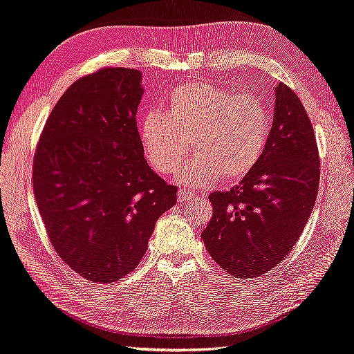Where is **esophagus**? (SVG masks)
<instances>
[{
  "instance_id": "obj_1",
  "label": "esophagus",
  "mask_w": 354,
  "mask_h": 354,
  "mask_svg": "<svg viewBox=\"0 0 354 354\" xmlns=\"http://www.w3.org/2000/svg\"><path fill=\"white\" fill-rule=\"evenodd\" d=\"M193 199V194L190 192L184 190V188H180V190L178 192V202L179 203H184V202H188Z\"/></svg>"
}]
</instances>
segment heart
<instances>
[{
	"instance_id": "1",
	"label": "heart",
	"mask_w": 354,
	"mask_h": 354,
	"mask_svg": "<svg viewBox=\"0 0 354 354\" xmlns=\"http://www.w3.org/2000/svg\"><path fill=\"white\" fill-rule=\"evenodd\" d=\"M138 136L158 174H174L193 145L196 155L178 171L179 183L207 185L218 178L232 184L250 174L264 153L270 116L257 96L197 81L171 90L167 114L146 113Z\"/></svg>"
}]
</instances>
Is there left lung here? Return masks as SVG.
Returning <instances> with one entry per match:
<instances>
[{
    "instance_id": "1",
    "label": "left lung",
    "mask_w": 354,
    "mask_h": 354,
    "mask_svg": "<svg viewBox=\"0 0 354 354\" xmlns=\"http://www.w3.org/2000/svg\"><path fill=\"white\" fill-rule=\"evenodd\" d=\"M319 157L314 128L292 90L274 87L268 142L250 174L231 192L209 194L212 218L205 248L235 277H257L283 261L314 209Z\"/></svg>"
}]
</instances>
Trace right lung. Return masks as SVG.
Segmentation results:
<instances>
[{
  "mask_svg": "<svg viewBox=\"0 0 354 354\" xmlns=\"http://www.w3.org/2000/svg\"><path fill=\"white\" fill-rule=\"evenodd\" d=\"M142 72L104 68L55 104L37 145L32 184L57 254L92 282L131 273L160 216L176 203L149 167L137 129Z\"/></svg>",
  "mask_w": 354,
  "mask_h": 354,
  "instance_id": "add662e5",
  "label": "right lung"
}]
</instances>
